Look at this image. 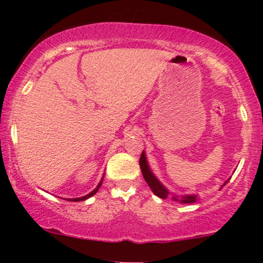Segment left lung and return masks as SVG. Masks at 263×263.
Listing matches in <instances>:
<instances>
[{
    "label": "left lung",
    "instance_id": "left-lung-1",
    "mask_svg": "<svg viewBox=\"0 0 263 263\" xmlns=\"http://www.w3.org/2000/svg\"><path fill=\"white\" fill-rule=\"evenodd\" d=\"M140 167H141L142 174H143L144 180H146L147 184H148L149 188L152 189V192L155 193V195H157V197H159L162 199H167L168 194H170V192H168V190L165 189L164 186H163L162 184L158 182V179H157V178L152 174V172H151L148 164H147L144 152H142V155H141ZM173 199H174V200H179V199H178L177 197H173ZM180 201H182V203H185V204L195 203V201H197V197H195V195H185V197H183L182 199H180Z\"/></svg>",
    "mask_w": 263,
    "mask_h": 263
}]
</instances>
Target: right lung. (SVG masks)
<instances>
[{
  "mask_svg": "<svg viewBox=\"0 0 263 263\" xmlns=\"http://www.w3.org/2000/svg\"><path fill=\"white\" fill-rule=\"evenodd\" d=\"M101 184H102V180L100 183H99V185L96 186L95 189L92 190L91 193H90V194H87V195H85V197H81V198H75V199H68V200H70V201H81V200H85V199H87V198H90V197H92V195H95L96 194V192H98L99 190V188H100L101 186Z\"/></svg>",
  "mask_w": 263,
  "mask_h": 263,
  "instance_id": "right-lung-1",
  "label": "right lung"
}]
</instances>
